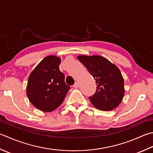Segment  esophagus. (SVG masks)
Instances as JSON below:
<instances>
[{
	"label": "esophagus",
	"instance_id": "esophagus-1",
	"mask_svg": "<svg viewBox=\"0 0 153 153\" xmlns=\"http://www.w3.org/2000/svg\"><path fill=\"white\" fill-rule=\"evenodd\" d=\"M73 87L74 88H77L79 87V84H78V83L77 82H76L75 83V84L73 85Z\"/></svg>",
	"mask_w": 153,
	"mask_h": 153
}]
</instances>
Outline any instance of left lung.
I'll return each instance as SVG.
<instances>
[{
	"mask_svg": "<svg viewBox=\"0 0 153 153\" xmlns=\"http://www.w3.org/2000/svg\"><path fill=\"white\" fill-rule=\"evenodd\" d=\"M79 60L91 74L97 84L96 91L89 99L101 111H111L121 103L124 96V80L119 69L100 56H79Z\"/></svg>",
	"mask_w": 153,
	"mask_h": 153,
	"instance_id": "left-lung-1",
	"label": "left lung"
}]
</instances>
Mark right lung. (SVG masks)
I'll return each mask as SVG.
<instances>
[{"instance_id":"obj_1","label":"right lung","mask_w":153,"mask_h":153,"mask_svg":"<svg viewBox=\"0 0 153 153\" xmlns=\"http://www.w3.org/2000/svg\"><path fill=\"white\" fill-rule=\"evenodd\" d=\"M60 58H44L30 73L26 87L28 100L35 107L50 112L60 105L70 87L65 83L64 74L59 71Z\"/></svg>"}]
</instances>
